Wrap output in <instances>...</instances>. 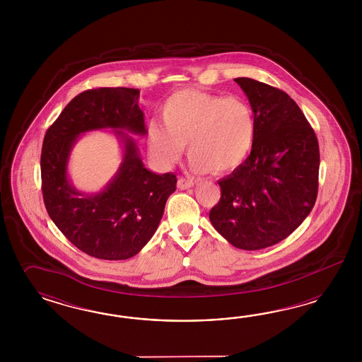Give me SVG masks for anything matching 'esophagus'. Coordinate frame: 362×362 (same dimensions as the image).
Instances as JSON below:
<instances>
[{"label": "esophagus", "mask_w": 362, "mask_h": 362, "mask_svg": "<svg viewBox=\"0 0 362 362\" xmlns=\"http://www.w3.org/2000/svg\"><path fill=\"white\" fill-rule=\"evenodd\" d=\"M194 185H195V182L189 177H179L177 179V188L179 189H187V188L194 187Z\"/></svg>", "instance_id": "esophagus-1"}]
</instances>
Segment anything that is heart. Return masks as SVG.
<instances>
[{"instance_id": "heart-1", "label": "heart", "mask_w": 362, "mask_h": 362, "mask_svg": "<svg viewBox=\"0 0 362 362\" xmlns=\"http://www.w3.org/2000/svg\"><path fill=\"white\" fill-rule=\"evenodd\" d=\"M162 122L147 129V147L162 168L180 160L185 146L195 173L216 175L238 168L252 150L256 119L251 105L240 97L199 90H180L162 107Z\"/></svg>"}]
</instances>
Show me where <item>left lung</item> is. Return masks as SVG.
I'll return each instance as SVG.
<instances>
[{"mask_svg":"<svg viewBox=\"0 0 362 362\" xmlns=\"http://www.w3.org/2000/svg\"><path fill=\"white\" fill-rule=\"evenodd\" d=\"M256 119L250 156L220 179L221 197L209 211L214 228L233 247L256 251L284 240L316 203L320 151L296 102L280 88L236 78Z\"/></svg>","mask_w":362,"mask_h":362,"instance_id":"obj_1","label":"left lung"}]
</instances>
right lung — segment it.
<instances>
[{"label":"right lung","instance_id":"add662e5","mask_svg":"<svg viewBox=\"0 0 362 362\" xmlns=\"http://www.w3.org/2000/svg\"><path fill=\"white\" fill-rule=\"evenodd\" d=\"M138 88L86 90L71 99L47 129L41 153L45 207L67 240L103 260H126L153 238L175 192L176 175L155 174L143 165L132 135H146ZM110 128L122 146L119 171L95 194H83L66 174L69 153L85 132Z\"/></svg>","mask_w":362,"mask_h":362}]
</instances>
